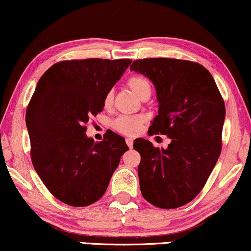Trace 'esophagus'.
I'll use <instances>...</instances> for the list:
<instances>
[{"label":"esophagus","mask_w":251,"mask_h":251,"mask_svg":"<svg viewBox=\"0 0 251 251\" xmlns=\"http://www.w3.org/2000/svg\"><path fill=\"white\" fill-rule=\"evenodd\" d=\"M126 145L129 146V149H131L132 145H133V139L132 138H126Z\"/></svg>","instance_id":"34e87169"}]
</instances>
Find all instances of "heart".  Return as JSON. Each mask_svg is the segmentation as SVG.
Listing matches in <instances>:
<instances>
[{
    "label": "heart",
    "mask_w": 251,
    "mask_h": 251,
    "mask_svg": "<svg viewBox=\"0 0 251 251\" xmlns=\"http://www.w3.org/2000/svg\"><path fill=\"white\" fill-rule=\"evenodd\" d=\"M126 85L133 93L138 98L145 97L146 94L151 93V85L150 82L144 76L141 75H133V76L129 77L126 80ZM113 102V92L108 91L106 93L105 99H103V107L105 108H109ZM145 119L143 116H120L113 122V128L116 131L123 133V135L132 136L138 132L141 129L143 123H144Z\"/></svg>",
    "instance_id": "b5f03b06"
}]
</instances>
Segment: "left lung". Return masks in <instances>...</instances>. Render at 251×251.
<instances>
[{
	"mask_svg": "<svg viewBox=\"0 0 251 251\" xmlns=\"http://www.w3.org/2000/svg\"><path fill=\"white\" fill-rule=\"evenodd\" d=\"M130 70L154 84L158 115L149 135H166L167 149L138 138L133 149L143 197L160 209H176L194 200L206 183L221 152L226 109L212 75L196 62L176 58L136 60Z\"/></svg>",
	"mask_w": 251,
	"mask_h": 251,
	"instance_id": "1",
	"label": "left lung"
}]
</instances>
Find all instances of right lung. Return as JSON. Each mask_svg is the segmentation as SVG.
<instances>
[{
	"mask_svg": "<svg viewBox=\"0 0 251 251\" xmlns=\"http://www.w3.org/2000/svg\"><path fill=\"white\" fill-rule=\"evenodd\" d=\"M130 63L129 58L62 61L39 79L26 109L31 160L47 189L64 204L79 207L100 200L129 150L113 131L94 142L85 125L102 112L106 93Z\"/></svg>",
	"mask_w": 251,
	"mask_h": 251,
	"instance_id": "1",
	"label": "right lung"
}]
</instances>
